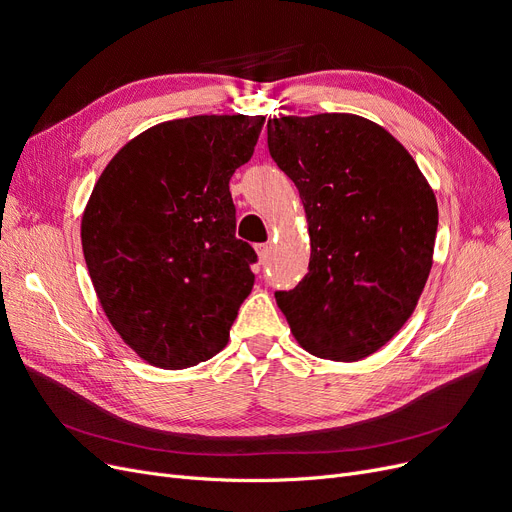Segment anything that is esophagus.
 Wrapping results in <instances>:
<instances>
[{
    "mask_svg": "<svg viewBox=\"0 0 512 512\" xmlns=\"http://www.w3.org/2000/svg\"><path fill=\"white\" fill-rule=\"evenodd\" d=\"M255 251L259 255L261 263H265L267 257H270V245H267V242H259V245H255Z\"/></svg>",
    "mask_w": 512,
    "mask_h": 512,
    "instance_id": "34e87169",
    "label": "esophagus"
}]
</instances>
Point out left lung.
<instances>
[{
  "label": "left lung",
  "mask_w": 512,
  "mask_h": 512,
  "mask_svg": "<svg viewBox=\"0 0 512 512\" xmlns=\"http://www.w3.org/2000/svg\"><path fill=\"white\" fill-rule=\"evenodd\" d=\"M267 149L299 188L311 261L276 290L307 353L359 361L411 317L432 270L438 203L409 151L353 114L267 122Z\"/></svg>",
  "instance_id": "1"
}]
</instances>
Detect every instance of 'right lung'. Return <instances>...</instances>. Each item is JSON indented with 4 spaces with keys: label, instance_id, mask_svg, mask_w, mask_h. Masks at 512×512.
I'll use <instances>...</instances> for the list:
<instances>
[{
    "label": "right lung",
    "instance_id": "obj_1",
    "mask_svg": "<svg viewBox=\"0 0 512 512\" xmlns=\"http://www.w3.org/2000/svg\"><path fill=\"white\" fill-rule=\"evenodd\" d=\"M263 116H193L124 145L99 176L80 238L101 307L151 365L218 355L255 282L236 238L230 178L253 157Z\"/></svg>",
    "mask_w": 512,
    "mask_h": 512
}]
</instances>
